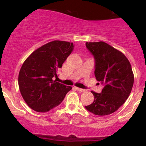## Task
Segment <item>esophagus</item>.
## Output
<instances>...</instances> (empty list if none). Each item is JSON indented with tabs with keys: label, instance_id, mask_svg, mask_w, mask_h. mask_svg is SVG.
<instances>
[{
	"label": "esophagus",
	"instance_id": "esophagus-1",
	"mask_svg": "<svg viewBox=\"0 0 146 146\" xmlns=\"http://www.w3.org/2000/svg\"><path fill=\"white\" fill-rule=\"evenodd\" d=\"M76 89H77L78 90L79 92H85V90H84V89H82V88H76Z\"/></svg>",
	"mask_w": 146,
	"mask_h": 146
}]
</instances>
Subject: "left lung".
Returning <instances> with one entry per match:
<instances>
[{
	"mask_svg": "<svg viewBox=\"0 0 146 146\" xmlns=\"http://www.w3.org/2000/svg\"><path fill=\"white\" fill-rule=\"evenodd\" d=\"M95 60V76L104 84L101 93L91 91L94 101L85 108L98 116L111 114L126 102L133 88L134 76L124 54L104 42H86Z\"/></svg>",
	"mask_w": 146,
	"mask_h": 146,
	"instance_id": "obj_1",
	"label": "left lung"
}]
</instances>
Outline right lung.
<instances>
[{"label": "right lung", "mask_w": 146, "mask_h": 146, "mask_svg": "<svg viewBox=\"0 0 146 146\" xmlns=\"http://www.w3.org/2000/svg\"><path fill=\"white\" fill-rule=\"evenodd\" d=\"M73 43L55 40L32 53L25 61L18 76L20 93L27 105L38 112H47L59 105L70 86L53 80L58 69L73 50Z\"/></svg>", "instance_id": "right-lung-1"}]
</instances>
